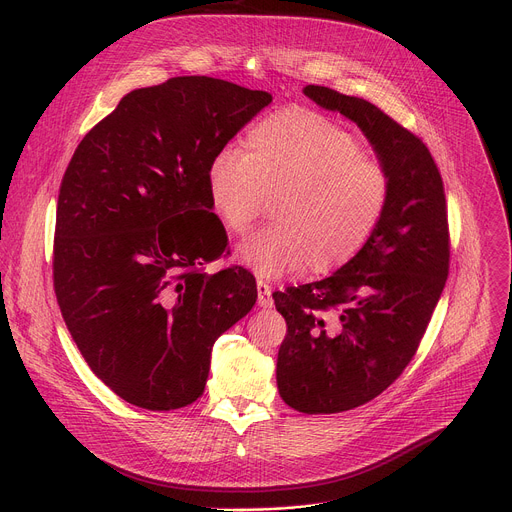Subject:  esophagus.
<instances>
[{
  "mask_svg": "<svg viewBox=\"0 0 512 512\" xmlns=\"http://www.w3.org/2000/svg\"><path fill=\"white\" fill-rule=\"evenodd\" d=\"M271 294H273V287L267 281L259 279L257 281V304L261 308H271L273 306V296Z\"/></svg>",
  "mask_w": 512,
  "mask_h": 512,
  "instance_id": "34e87169",
  "label": "esophagus"
}]
</instances>
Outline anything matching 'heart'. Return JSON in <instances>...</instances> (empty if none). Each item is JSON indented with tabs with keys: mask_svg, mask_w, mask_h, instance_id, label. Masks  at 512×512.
<instances>
[{
	"mask_svg": "<svg viewBox=\"0 0 512 512\" xmlns=\"http://www.w3.org/2000/svg\"><path fill=\"white\" fill-rule=\"evenodd\" d=\"M245 148L218 150L206 168L208 206L231 235L247 233L271 196L269 227L239 245L261 275L326 273L350 261L379 229L391 198L387 170L362 145L314 111L257 121Z\"/></svg>",
	"mask_w": 512,
	"mask_h": 512,
	"instance_id": "heart-1",
	"label": "heart"
}]
</instances>
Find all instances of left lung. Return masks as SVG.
I'll use <instances>...</instances> for the list:
<instances>
[{
	"label": "left lung",
	"instance_id": "8db88e82",
	"mask_svg": "<svg viewBox=\"0 0 512 512\" xmlns=\"http://www.w3.org/2000/svg\"><path fill=\"white\" fill-rule=\"evenodd\" d=\"M320 107L354 121L391 180L383 221L326 279L275 291L287 334L277 354L281 399L302 413L373 401L411 362L450 271L442 174L427 145L377 105L308 85Z\"/></svg>",
	"mask_w": 512,
	"mask_h": 512
}]
</instances>
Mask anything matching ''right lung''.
I'll return each mask as SVG.
<instances>
[{"label": "right lung", "instance_id": "right-lung-1", "mask_svg": "<svg viewBox=\"0 0 512 512\" xmlns=\"http://www.w3.org/2000/svg\"><path fill=\"white\" fill-rule=\"evenodd\" d=\"M269 103L265 91L210 77L131 91L83 137L62 176L56 300L91 371L131 405L194 403L214 340L255 306L249 269H202L227 247L206 168Z\"/></svg>", "mask_w": 512, "mask_h": 512}]
</instances>
